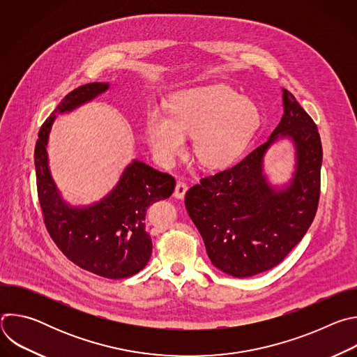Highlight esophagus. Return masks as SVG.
<instances>
[{"label": "esophagus", "mask_w": 357, "mask_h": 357, "mask_svg": "<svg viewBox=\"0 0 357 357\" xmlns=\"http://www.w3.org/2000/svg\"><path fill=\"white\" fill-rule=\"evenodd\" d=\"M186 190H188V185L183 181H178L176 186H175V190H174V196L178 197V199H183Z\"/></svg>", "instance_id": "34e87169"}]
</instances>
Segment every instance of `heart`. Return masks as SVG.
I'll use <instances>...</instances> for the list:
<instances>
[{
	"instance_id": "heart-1",
	"label": "heart",
	"mask_w": 357,
	"mask_h": 357,
	"mask_svg": "<svg viewBox=\"0 0 357 357\" xmlns=\"http://www.w3.org/2000/svg\"><path fill=\"white\" fill-rule=\"evenodd\" d=\"M257 106L227 84H212L179 91L167 105V116L149 110L145 137L152 155L171 165L192 137L193 154L206 168H223L236 161L256 132Z\"/></svg>"
}]
</instances>
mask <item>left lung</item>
<instances>
[{
    "label": "left lung",
    "mask_w": 357,
    "mask_h": 357,
    "mask_svg": "<svg viewBox=\"0 0 357 357\" xmlns=\"http://www.w3.org/2000/svg\"><path fill=\"white\" fill-rule=\"evenodd\" d=\"M284 116L267 142L234 167L202 178L185 196L208 256L223 273L245 278L278 266L308 231L319 202L322 144L314 120L282 89ZM280 137L293 139L296 171L278 190L264 174V157Z\"/></svg>",
    "instance_id": "1"
}]
</instances>
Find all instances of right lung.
Here are the masks:
<instances>
[{
  "mask_svg": "<svg viewBox=\"0 0 357 357\" xmlns=\"http://www.w3.org/2000/svg\"><path fill=\"white\" fill-rule=\"evenodd\" d=\"M89 83L72 90L42 124L35 145L38 197L49 236L65 256L96 275L120 280L139 273L149 261L152 240L145 229L146 209L167 199L175 179L134 160L113 190L90 206H70L61 196L47 165V139L56 113H69L109 90Z\"/></svg>",
  "mask_w": 357,
  "mask_h": 357,
  "instance_id": "add662e5",
  "label": "right lung"
}]
</instances>
